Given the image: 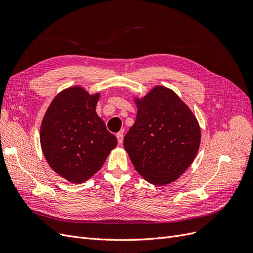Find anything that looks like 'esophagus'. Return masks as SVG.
Returning a JSON list of instances; mask_svg holds the SVG:
<instances>
[{
	"mask_svg": "<svg viewBox=\"0 0 253 253\" xmlns=\"http://www.w3.org/2000/svg\"><path fill=\"white\" fill-rule=\"evenodd\" d=\"M116 136H117V139H118V143L121 144L122 141H124V134H122V133H118Z\"/></svg>",
	"mask_w": 253,
	"mask_h": 253,
	"instance_id": "obj_1",
	"label": "esophagus"
}]
</instances>
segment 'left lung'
I'll return each mask as SVG.
<instances>
[{"label":"left lung","instance_id":"obj_1","mask_svg":"<svg viewBox=\"0 0 253 253\" xmlns=\"http://www.w3.org/2000/svg\"><path fill=\"white\" fill-rule=\"evenodd\" d=\"M135 124L124 139L135 170L152 185L175 181L193 163L201 127L193 112L171 88L153 87L135 97Z\"/></svg>","mask_w":253,"mask_h":253}]
</instances>
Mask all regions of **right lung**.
<instances>
[{
	"label": "right lung",
	"mask_w": 253,
	"mask_h": 253,
	"mask_svg": "<svg viewBox=\"0 0 253 253\" xmlns=\"http://www.w3.org/2000/svg\"><path fill=\"white\" fill-rule=\"evenodd\" d=\"M100 95L80 85L67 87L52 99L42 119L43 155L53 171L72 183L88 180L117 145L96 113Z\"/></svg>",
	"instance_id": "obj_1"
}]
</instances>
